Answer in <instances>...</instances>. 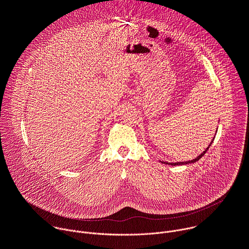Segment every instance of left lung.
<instances>
[{
  "mask_svg": "<svg viewBox=\"0 0 249 249\" xmlns=\"http://www.w3.org/2000/svg\"><path fill=\"white\" fill-rule=\"evenodd\" d=\"M215 139V137L214 138H213V140H214ZM212 143H213V141L211 142V144L209 145V147L201 154V155H199L196 159H194V160H189V161H181V162H166V161H160L161 163H165V164H168V165H172V166H174V165H182V164H188V163H194V162H196V161H198L205 154H206V152L208 151V149L210 148V146L212 145Z\"/></svg>",
  "mask_w": 249,
  "mask_h": 249,
  "instance_id": "1",
  "label": "left lung"
}]
</instances>
